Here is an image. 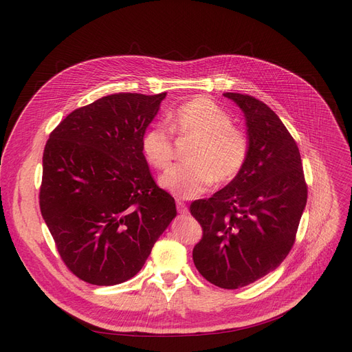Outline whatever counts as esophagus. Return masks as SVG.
<instances>
[{"instance_id": "1", "label": "esophagus", "mask_w": 352, "mask_h": 352, "mask_svg": "<svg viewBox=\"0 0 352 352\" xmlns=\"http://www.w3.org/2000/svg\"><path fill=\"white\" fill-rule=\"evenodd\" d=\"M175 204H177V210L179 214H188V207L184 201L181 199H175Z\"/></svg>"}]
</instances>
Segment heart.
Listing matches in <instances>:
<instances>
[{"instance_id":"1","label":"heart","mask_w":352,"mask_h":352,"mask_svg":"<svg viewBox=\"0 0 352 352\" xmlns=\"http://www.w3.org/2000/svg\"><path fill=\"white\" fill-rule=\"evenodd\" d=\"M171 131L190 144L186 160L166 171L161 186L179 198H195L210 188L212 181L227 184L235 179L247 164L250 140L243 128L232 124L231 116L208 97L182 102L170 117ZM164 125H153L141 138L146 162L158 171L174 158V138Z\"/></svg>"}]
</instances>
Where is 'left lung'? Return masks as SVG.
Segmentation results:
<instances>
[{
  "instance_id": "8db88e82",
  "label": "left lung",
  "mask_w": 352,
  "mask_h": 352,
  "mask_svg": "<svg viewBox=\"0 0 352 352\" xmlns=\"http://www.w3.org/2000/svg\"><path fill=\"white\" fill-rule=\"evenodd\" d=\"M224 96L244 111L250 155L227 187L191 204L190 211L202 227L192 260L207 281L236 289L285 260L308 190L298 145L278 116L255 97Z\"/></svg>"
}]
</instances>
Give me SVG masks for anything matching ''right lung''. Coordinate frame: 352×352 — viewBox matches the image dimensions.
Instances as JSON below:
<instances>
[{"label":"right lung","mask_w":352,"mask_h":352,"mask_svg":"<svg viewBox=\"0 0 352 352\" xmlns=\"http://www.w3.org/2000/svg\"><path fill=\"white\" fill-rule=\"evenodd\" d=\"M166 92H120L74 109L43 154L40 210L61 260L92 285L128 281L177 215L141 138Z\"/></svg>","instance_id":"obj_1"}]
</instances>
